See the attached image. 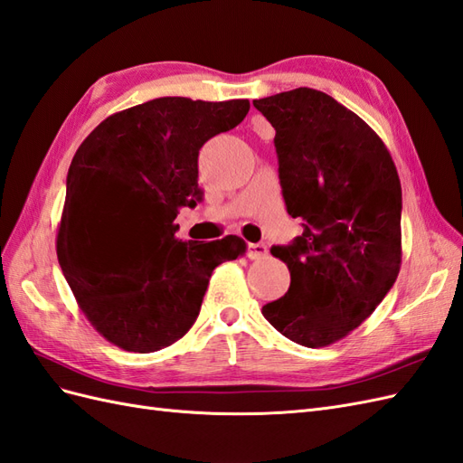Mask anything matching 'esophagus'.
I'll list each match as a JSON object with an SVG mask.
<instances>
[{"mask_svg": "<svg viewBox=\"0 0 463 463\" xmlns=\"http://www.w3.org/2000/svg\"><path fill=\"white\" fill-rule=\"evenodd\" d=\"M267 253H269V249H267L265 243H249L247 245V257L249 259H253V260L265 259Z\"/></svg>", "mask_w": 463, "mask_h": 463, "instance_id": "1", "label": "esophagus"}]
</instances>
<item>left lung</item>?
<instances>
[{"label": "left lung", "mask_w": 463, "mask_h": 463, "mask_svg": "<svg viewBox=\"0 0 463 463\" xmlns=\"http://www.w3.org/2000/svg\"><path fill=\"white\" fill-rule=\"evenodd\" d=\"M277 130L286 210L304 220L270 249L290 288L262 306L274 329L302 346L341 341L380 306L402 267V183L380 136L327 93L298 87L253 101Z\"/></svg>", "instance_id": "8db88e82"}]
</instances>
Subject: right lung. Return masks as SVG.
<instances>
[{
  "instance_id": "obj_1",
  "label": "right lung",
  "mask_w": 463,
  "mask_h": 463,
  "mask_svg": "<svg viewBox=\"0 0 463 463\" xmlns=\"http://www.w3.org/2000/svg\"><path fill=\"white\" fill-rule=\"evenodd\" d=\"M247 112V99L159 97L110 115L78 147L56 253L85 317L109 343L156 353L179 341L212 270L245 253L237 235L177 240L175 218L203 201L201 147Z\"/></svg>"
}]
</instances>
